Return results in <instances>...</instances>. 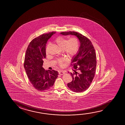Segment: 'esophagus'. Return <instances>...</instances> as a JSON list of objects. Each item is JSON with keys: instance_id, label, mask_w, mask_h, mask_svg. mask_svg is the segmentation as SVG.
<instances>
[{"instance_id": "obj_1", "label": "esophagus", "mask_w": 125, "mask_h": 125, "mask_svg": "<svg viewBox=\"0 0 125 125\" xmlns=\"http://www.w3.org/2000/svg\"><path fill=\"white\" fill-rule=\"evenodd\" d=\"M64 73H65V72L63 71H62V70L60 71L59 72V74L60 75H63Z\"/></svg>"}]
</instances>
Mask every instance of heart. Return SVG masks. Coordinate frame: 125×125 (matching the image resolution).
Wrapping results in <instances>:
<instances>
[{"label":"heart","instance_id":"b5f03b06","mask_svg":"<svg viewBox=\"0 0 125 125\" xmlns=\"http://www.w3.org/2000/svg\"><path fill=\"white\" fill-rule=\"evenodd\" d=\"M55 43L57 46L64 52L70 58L75 55L79 51V42L78 38L75 36L71 37L67 39V38L62 36H59L55 39ZM50 44H48L46 48V53L48 54V48ZM64 60L62 59L58 60V65L62 66Z\"/></svg>","mask_w":125,"mask_h":125}]
</instances>
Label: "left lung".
<instances>
[{
    "label": "left lung",
    "mask_w": 125,
    "mask_h": 125,
    "mask_svg": "<svg viewBox=\"0 0 125 125\" xmlns=\"http://www.w3.org/2000/svg\"><path fill=\"white\" fill-rule=\"evenodd\" d=\"M61 33L77 36L80 42L79 52L70 65L74 69L73 73H70L73 80L67 86L73 92H82L89 88L95 75L96 61L94 46L88 38L80 33L73 31Z\"/></svg>",
    "instance_id": "1"
}]
</instances>
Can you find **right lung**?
Returning <instances> with one entry per match:
<instances>
[{
    "instance_id": "add662e5",
    "label": "right lung",
    "mask_w": 125,
    "mask_h": 125,
    "mask_svg": "<svg viewBox=\"0 0 125 125\" xmlns=\"http://www.w3.org/2000/svg\"><path fill=\"white\" fill-rule=\"evenodd\" d=\"M55 32L41 34L29 43L26 51L24 68L29 80L35 89L39 91L47 90L53 85L58 76V72L45 70L42 67L46 58V45L48 39Z\"/></svg>"
}]
</instances>
